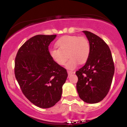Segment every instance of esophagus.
<instances>
[{
	"instance_id": "1",
	"label": "esophagus",
	"mask_w": 127,
	"mask_h": 127,
	"mask_svg": "<svg viewBox=\"0 0 127 127\" xmlns=\"http://www.w3.org/2000/svg\"><path fill=\"white\" fill-rule=\"evenodd\" d=\"M67 73H68V75H72L73 73H74V72H72V71L67 70Z\"/></svg>"
}]
</instances>
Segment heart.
Masks as SVG:
<instances>
[{
  "label": "heart",
  "mask_w": 127,
  "mask_h": 127,
  "mask_svg": "<svg viewBox=\"0 0 127 127\" xmlns=\"http://www.w3.org/2000/svg\"><path fill=\"white\" fill-rule=\"evenodd\" d=\"M57 48L49 49V55L57 64L66 68L74 69L79 63H84L88 60L90 54V45L88 39L84 36H66L62 37L56 42Z\"/></svg>",
  "instance_id": "heart-1"
}]
</instances>
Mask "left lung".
<instances>
[{"mask_svg":"<svg viewBox=\"0 0 127 127\" xmlns=\"http://www.w3.org/2000/svg\"><path fill=\"white\" fill-rule=\"evenodd\" d=\"M90 45L85 64L76 72V89L80 98L87 103L103 100L110 90L115 72L114 63L109 46L98 36L83 31Z\"/></svg>","mask_w":127,"mask_h":127,"instance_id":"left-lung-1","label":"left lung"}]
</instances>
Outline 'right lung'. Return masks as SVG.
<instances>
[{
	"mask_svg": "<svg viewBox=\"0 0 127 127\" xmlns=\"http://www.w3.org/2000/svg\"><path fill=\"white\" fill-rule=\"evenodd\" d=\"M56 36L31 37L20 47L15 60V76L23 94L40 108L52 107L59 101L68 76L66 69L49 55L48 46Z\"/></svg>",
	"mask_w": 127,
	"mask_h": 127,
	"instance_id": "1",
	"label": "right lung"
}]
</instances>
